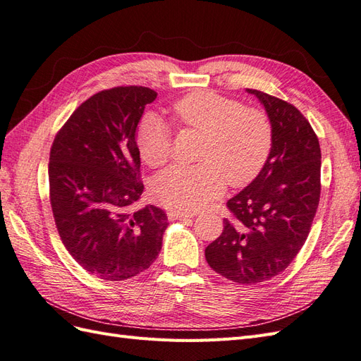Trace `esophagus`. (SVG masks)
Listing matches in <instances>:
<instances>
[{
	"label": "esophagus",
	"instance_id": "obj_1",
	"mask_svg": "<svg viewBox=\"0 0 361 361\" xmlns=\"http://www.w3.org/2000/svg\"><path fill=\"white\" fill-rule=\"evenodd\" d=\"M167 215L169 218H171V220H188V218L194 216V214H190V212H176V211H170Z\"/></svg>",
	"mask_w": 361,
	"mask_h": 361
}]
</instances>
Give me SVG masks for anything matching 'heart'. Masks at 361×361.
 Returning a JSON list of instances; mask_svg holds the SVG:
<instances>
[{
    "label": "heart",
    "mask_w": 361,
    "mask_h": 361,
    "mask_svg": "<svg viewBox=\"0 0 361 361\" xmlns=\"http://www.w3.org/2000/svg\"><path fill=\"white\" fill-rule=\"evenodd\" d=\"M173 116L185 128L203 134L200 164L174 166L152 182L157 202L178 212L202 209L224 190L226 180L241 187L264 167L272 147L269 117L253 106L214 92H192L174 102ZM138 154L147 166L161 167L173 150L169 126L157 114H146L135 130Z\"/></svg>",
    "instance_id": "obj_1"
}]
</instances>
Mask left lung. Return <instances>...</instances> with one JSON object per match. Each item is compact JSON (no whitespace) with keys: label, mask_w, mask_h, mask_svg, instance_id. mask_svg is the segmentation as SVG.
Returning a JSON list of instances; mask_svg holds the SVG:
<instances>
[{"label":"left lung","mask_w":361,"mask_h":361,"mask_svg":"<svg viewBox=\"0 0 361 361\" xmlns=\"http://www.w3.org/2000/svg\"><path fill=\"white\" fill-rule=\"evenodd\" d=\"M259 97L272 125V147L257 178L227 202L231 218L204 256L218 274L256 285L281 274L309 236L321 197V147L298 108L268 93Z\"/></svg>","instance_id":"1"}]
</instances>
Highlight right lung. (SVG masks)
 Here are the masks:
<instances>
[{
	"label": "right lung",
	"mask_w": 361,
	"mask_h": 361,
	"mask_svg": "<svg viewBox=\"0 0 361 361\" xmlns=\"http://www.w3.org/2000/svg\"><path fill=\"white\" fill-rule=\"evenodd\" d=\"M157 92L141 85L102 90L57 133L49 154V200L61 241L92 276L122 281L147 269L162 247L167 214L130 212L145 190L135 130Z\"/></svg>",
	"instance_id": "right-lung-1"
}]
</instances>
